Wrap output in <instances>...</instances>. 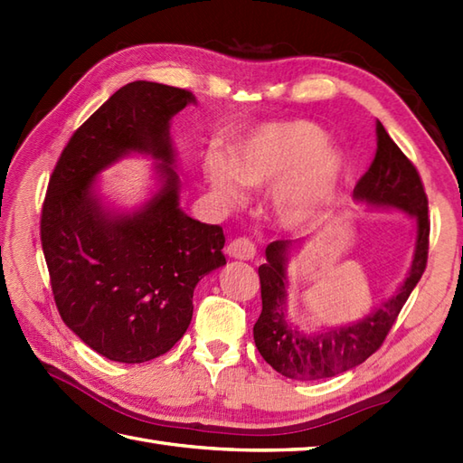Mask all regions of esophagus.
Returning <instances> with one entry per match:
<instances>
[{"label":"esophagus","instance_id":"34e87169","mask_svg":"<svg viewBox=\"0 0 463 463\" xmlns=\"http://www.w3.org/2000/svg\"><path fill=\"white\" fill-rule=\"evenodd\" d=\"M226 254L232 259H239V260H250L254 254H257V247H254V242L247 237H241V239H234L229 242V247H226Z\"/></svg>","mask_w":463,"mask_h":463}]
</instances>
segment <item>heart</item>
I'll list each match as a JSON object with an SVG mask.
<instances>
[{
  "label": "heart",
  "instance_id": "b5f03b06",
  "mask_svg": "<svg viewBox=\"0 0 463 463\" xmlns=\"http://www.w3.org/2000/svg\"><path fill=\"white\" fill-rule=\"evenodd\" d=\"M324 141L326 135L312 121L262 125L232 145L231 161L221 153H206V179L224 204L241 203L242 184H274V219L298 226L318 214L342 176L340 153Z\"/></svg>",
  "mask_w": 463,
  "mask_h": 463
}]
</instances>
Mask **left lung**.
<instances>
[{
    "mask_svg": "<svg viewBox=\"0 0 463 463\" xmlns=\"http://www.w3.org/2000/svg\"><path fill=\"white\" fill-rule=\"evenodd\" d=\"M354 199L373 206H394L414 216L418 224L414 262L400 290L370 317L346 328L307 336L287 320V252L290 241L270 242L267 262L259 267L262 312L254 324V344L260 356L287 378H332L370 358L386 340L400 310L426 270L430 216L424 183L414 163L392 141L380 121H376V155L354 186Z\"/></svg>",
    "mask_w": 463,
    "mask_h": 463,
    "instance_id": "left-lung-1",
    "label": "left lung"
}]
</instances>
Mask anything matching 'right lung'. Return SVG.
<instances>
[{
	"label": "right lung",
	"instance_id": "add662e5",
	"mask_svg": "<svg viewBox=\"0 0 463 463\" xmlns=\"http://www.w3.org/2000/svg\"><path fill=\"white\" fill-rule=\"evenodd\" d=\"M193 101L179 87L127 83L71 135L49 176L42 247L55 307L87 346L113 362L169 352L191 324L196 282L226 264L221 226L179 209L169 121ZM129 150L162 161L164 189L139 213H105L92 179Z\"/></svg>",
	"mask_w": 463,
	"mask_h": 463
}]
</instances>
